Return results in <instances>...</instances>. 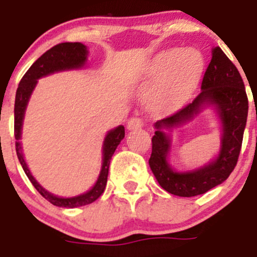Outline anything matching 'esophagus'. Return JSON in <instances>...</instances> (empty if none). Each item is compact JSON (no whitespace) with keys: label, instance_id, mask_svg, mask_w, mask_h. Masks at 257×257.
I'll use <instances>...</instances> for the list:
<instances>
[{"label":"esophagus","instance_id":"34e87169","mask_svg":"<svg viewBox=\"0 0 257 257\" xmlns=\"http://www.w3.org/2000/svg\"><path fill=\"white\" fill-rule=\"evenodd\" d=\"M143 125V121L141 117H131V119L128 120V124H126V128L129 129V131H134V129H138L141 128V126Z\"/></svg>","mask_w":257,"mask_h":257}]
</instances>
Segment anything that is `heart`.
<instances>
[{
	"label": "heart",
	"instance_id": "b5f03b06",
	"mask_svg": "<svg viewBox=\"0 0 257 257\" xmlns=\"http://www.w3.org/2000/svg\"><path fill=\"white\" fill-rule=\"evenodd\" d=\"M202 57L195 50H168L156 56L152 74L163 78L157 100L172 107L195 88L202 73Z\"/></svg>",
	"mask_w": 257,
	"mask_h": 257
}]
</instances>
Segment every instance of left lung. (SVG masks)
<instances>
[{
  "label": "left lung",
  "mask_w": 257,
  "mask_h": 257,
  "mask_svg": "<svg viewBox=\"0 0 257 257\" xmlns=\"http://www.w3.org/2000/svg\"><path fill=\"white\" fill-rule=\"evenodd\" d=\"M201 89L202 92L191 103L155 123L157 131L152 137L150 168L165 191L180 197L202 195L229 177L237 165L247 121L248 100L243 80L238 69L220 47L212 50L211 61L203 74ZM205 104H214L221 117L223 138L219 156L209 166L193 172H174L166 160L170 139L161 129L171 128L190 119Z\"/></svg>",
  "instance_id": "left-lung-1"
}]
</instances>
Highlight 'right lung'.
Here are the masks:
<instances>
[{"label": "right lung", "mask_w": 257, "mask_h": 257, "mask_svg": "<svg viewBox=\"0 0 257 257\" xmlns=\"http://www.w3.org/2000/svg\"><path fill=\"white\" fill-rule=\"evenodd\" d=\"M87 55H88L87 47L79 42H65L54 46L52 48L46 51L45 54L39 57L38 60H36L33 65L28 69L27 73L24 74V77L20 80L18 91H16L15 108H14V115H15L14 134H15L16 140V155H18V159H19L23 169H24L25 174L29 178V180H31L32 184L34 186V188L46 200L50 201L52 205L59 207H69V209H73V207L84 206V205H89V203L94 202L97 198L102 195L106 188V183H107L110 160H111V157L114 155L115 150H116L117 145L120 143V141L123 140L124 134H125L123 125H119L117 128L112 129V131H110L106 134L105 141H103L102 168H101L100 177H98L96 184H94L91 191H88L87 193H83L80 196H77V197L62 198L51 195L50 192L46 191L34 179L33 175L29 172V169H28L27 163L24 160V156L22 154V146H20L19 140L22 137V125L23 119H24L25 108H27L29 97H31L32 92H33L34 87L37 84V79L46 77L48 74L55 73V71L82 68L85 64V61H87Z\"/></svg>", "instance_id": "obj_1"}]
</instances>
